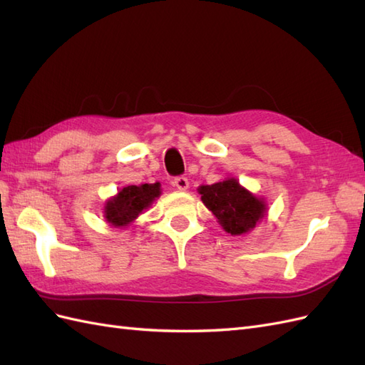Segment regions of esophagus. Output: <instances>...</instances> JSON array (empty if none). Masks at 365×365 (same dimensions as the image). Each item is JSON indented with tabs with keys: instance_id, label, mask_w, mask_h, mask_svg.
I'll return each instance as SVG.
<instances>
[{
	"instance_id": "1",
	"label": "esophagus",
	"mask_w": 365,
	"mask_h": 365,
	"mask_svg": "<svg viewBox=\"0 0 365 365\" xmlns=\"http://www.w3.org/2000/svg\"><path fill=\"white\" fill-rule=\"evenodd\" d=\"M173 185H175L178 190L185 192L187 189H189V180H187L185 176H178V178H175Z\"/></svg>"
}]
</instances>
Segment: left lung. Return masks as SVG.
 Returning <instances> with one entry per match:
<instances>
[{
	"mask_svg": "<svg viewBox=\"0 0 365 365\" xmlns=\"http://www.w3.org/2000/svg\"><path fill=\"white\" fill-rule=\"evenodd\" d=\"M198 192L204 205L232 236L252 232L267 215L265 200L245 189L236 178L200 185Z\"/></svg>",
	"mask_w": 365,
	"mask_h": 365,
	"instance_id": "1",
	"label": "left lung"
}]
</instances>
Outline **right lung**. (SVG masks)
Masks as SVG:
<instances>
[{
    "mask_svg": "<svg viewBox=\"0 0 365 365\" xmlns=\"http://www.w3.org/2000/svg\"><path fill=\"white\" fill-rule=\"evenodd\" d=\"M161 196V184L125 185L104 204L103 216L115 229H125Z\"/></svg>",
    "mask_w": 365,
    "mask_h": 365,
    "instance_id": "right-lung-1",
    "label": "right lung"
}]
</instances>
